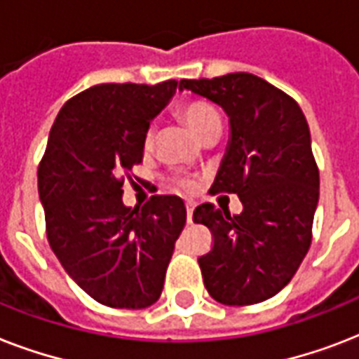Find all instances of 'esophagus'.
<instances>
[{"label": "esophagus", "mask_w": 359, "mask_h": 359, "mask_svg": "<svg viewBox=\"0 0 359 359\" xmlns=\"http://www.w3.org/2000/svg\"><path fill=\"white\" fill-rule=\"evenodd\" d=\"M191 218H194V203H186V219H188V224H191Z\"/></svg>", "instance_id": "1"}]
</instances>
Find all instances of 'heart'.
I'll return each mask as SVG.
<instances>
[{"label":"heart","instance_id":"1","mask_svg":"<svg viewBox=\"0 0 359 359\" xmlns=\"http://www.w3.org/2000/svg\"><path fill=\"white\" fill-rule=\"evenodd\" d=\"M179 115L199 140L212 128H222L218 111L205 100H190V102L182 104ZM152 145H154V134H152V130H149L143 140V147H145V151H151Z\"/></svg>","mask_w":359,"mask_h":359}]
</instances>
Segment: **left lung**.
Segmentation results:
<instances>
[{"instance_id": "obj_1", "label": "left lung", "mask_w": 359, "mask_h": 359, "mask_svg": "<svg viewBox=\"0 0 359 359\" xmlns=\"http://www.w3.org/2000/svg\"><path fill=\"white\" fill-rule=\"evenodd\" d=\"M180 91L218 104L229 117V141L214 191L236 194L244 210L203 203L194 222L207 225L212 250L199 257L208 294L225 306H251L289 283L311 245L318 169L300 106L248 72L180 80Z\"/></svg>"}]
</instances>
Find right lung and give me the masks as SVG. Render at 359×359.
<instances>
[{
	"label": "right lung",
	"instance_id": "right-lung-1",
	"mask_svg": "<svg viewBox=\"0 0 359 359\" xmlns=\"http://www.w3.org/2000/svg\"><path fill=\"white\" fill-rule=\"evenodd\" d=\"M179 81L102 83L76 95L55 117L39 165L50 248L65 272L98 304L143 309L160 298L184 201L152 196L123 203V175L143 158L151 121Z\"/></svg>",
	"mask_w": 359,
	"mask_h": 359
}]
</instances>
